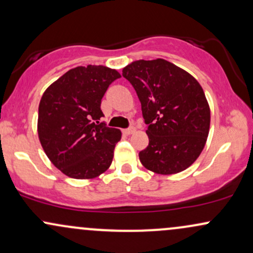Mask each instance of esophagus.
<instances>
[{"label":"esophagus","mask_w":253,"mask_h":253,"mask_svg":"<svg viewBox=\"0 0 253 253\" xmlns=\"http://www.w3.org/2000/svg\"><path fill=\"white\" fill-rule=\"evenodd\" d=\"M134 132H135V128H134V127H129V128H127V129H125V130H124L125 134H127V135L133 134V133H134Z\"/></svg>","instance_id":"1"}]
</instances>
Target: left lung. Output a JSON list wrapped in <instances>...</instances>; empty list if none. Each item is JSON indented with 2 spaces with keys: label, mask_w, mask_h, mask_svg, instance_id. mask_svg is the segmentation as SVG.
I'll use <instances>...</instances> for the list:
<instances>
[{
  "label": "left lung",
  "mask_w": 253,
  "mask_h": 253,
  "mask_svg": "<svg viewBox=\"0 0 253 253\" xmlns=\"http://www.w3.org/2000/svg\"><path fill=\"white\" fill-rule=\"evenodd\" d=\"M141 103L149 146L139 152L147 170L173 175L201 155L211 126V108L202 86L175 64L157 58L125 66Z\"/></svg>",
  "instance_id": "obj_1"
}]
</instances>
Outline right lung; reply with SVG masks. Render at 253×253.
Wrapping results in <instances>:
<instances>
[{
    "label": "right lung",
    "instance_id": "1",
    "mask_svg": "<svg viewBox=\"0 0 253 253\" xmlns=\"http://www.w3.org/2000/svg\"><path fill=\"white\" fill-rule=\"evenodd\" d=\"M103 65L77 66L43 91L38 114V135L46 156L64 175L91 179L108 170L121 130L110 128L101 100L109 84L120 78Z\"/></svg>",
    "mask_w": 253,
    "mask_h": 253
}]
</instances>
